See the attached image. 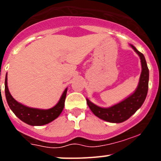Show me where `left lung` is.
<instances>
[{
  "label": "left lung",
  "mask_w": 161,
  "mask_h": 161,
  "mask_svg": "<svg viewBox=\"0 0 161 161\" xmlns=\"http://www.w3.org/2000/svg\"><path fill=\"white\" fill-rule=\"evenodd\" d=\"M132 49L139 56L142 64V72L140 75L139 82L132 94L127 97L119 103L114 104L108 108H101L96 105L86 98V102L89 108L93 114L98 118L109 123L119 124L128 119L133 114L141 108L146 100L149 88V69L144 55L140 53L133 45H130Z\"/></svg>",
  "instance_id": "1"
}]
</instances>
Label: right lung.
I'll use <instances>...</instances> for the list:
<instances>
[{"mask_svg":"<svg viewBox=\"0 0 161 161\" xmlns=\"http://www.w3.org/2000/svg\"><path fill=\"white\" fill-rule=\"evenodd\" d=\"M4 86H5L4 90H5L6 100L11 110L23 122L31 126H42L52 122L60 115L64 107V101L68 88L65 89L58 103L54 107L49 109H40L27 107L18 102L12 97L8 88L7 74H6Z\"/></svg>","mask_w":161,"mask_h":161,"instance_id":"1","label":"right lung"}]
</instances>
